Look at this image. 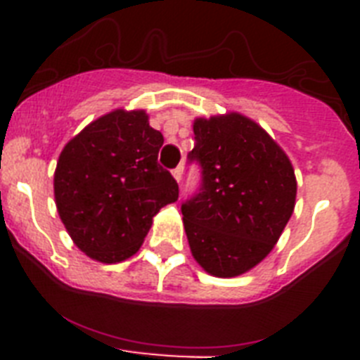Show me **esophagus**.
Instances as JSON below:
<instances>
[{
	"label": "esophagus",
	"instance_id": "obj_1",
	"mask_svg": "<svg viewBox=\"0 0 360 360\" xmlns=\"http://www.w3.org/2000/svg\"><path fill=\"white\" fill-rule=\"evenodd\" d=\"M173 176H174V180H176L178 184L182 182V176H184V165H178V167H174V169H173Z\"/></svg>",
	"mask_w": 360,
	"mask_h": 360
}]
</instances>
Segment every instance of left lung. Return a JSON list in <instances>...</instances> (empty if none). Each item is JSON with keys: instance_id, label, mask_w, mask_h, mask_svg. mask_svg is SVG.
<instances>
[{"instance_id": "8db88e82", "label": "left lung", "mask_w": 360, "mask_h": 360, "mask_svg": "<svg viewBox=\"0 0 360 360\" xmlns=\"http://www.w3.org/2000/svg\"><path fill=\"white\" fill-rule=\"evenodd\" d=\"M189 162L202 184L182 203L191 252L205 272L234 278L274 249L295 205L294 167L254 120L240 115L196 119Z\"/></svg>"}]
</instances>
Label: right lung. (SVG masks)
<instances>
[{
	"label": "right lung",
	"instance_id": "1",
	"mask_svg": "<svg viewBox=\"0 0 360 360\" xmlns=\"http://www.w3.org/2000/svg\"><path fill=\"white\" fill-rule=\"evenodd\" d=\"M162 144L144 110H115L65 146L53 195L70 238L86 256L128 259L141 249L153 216L176 202V180L158 164Z\"/></svg>",
	"mask_w": 360,
	"mask_h": 360
}]
</instances>
